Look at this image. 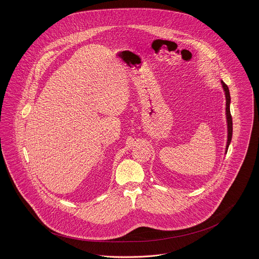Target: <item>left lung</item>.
<instances>
[{"mask_svg":"<svg viewBox=\"0 0 259 259\" xmlns=\"http://www.w3.org/2000/svg\"><path fill=\"white\" fill-rule=\"evenodd\" d=\"M223 90L225 92V97H226V118H227V128H228V136H227V145H226V152L229 147V144L231 142V138H232V117H231V113H230V109H229V105H230V95H229V90L228 87L222 81Z\"/></svg>","mask_w":259,"mask_h":259,"instance_id":"1","label":"left lung"}]
</instances>
